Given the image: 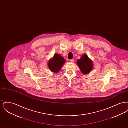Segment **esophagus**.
<instances>
[{
	"label": "esophagus",
	"instance_id": "34e87169",
	"mask_svg": "<svg viewBox=\"0 0 128 128\" xmlns=\"http://www.w3.org/2000/svg\"><path fill=\"white\" fill-rule=\"evenodd\" d=\"M74 60H70V61L71 62H72H72H74Z\"/></svg>",
	"mask_w": 128,
	"mask_h": 128
}]
</instances>
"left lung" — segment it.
<instances>
[{"mask_svg":"<svg viewBox=\"0 0 128 128\" xmlns=\"http://www.w3.org/2000/svg\"><path fill=\"white\" fill-rule=\"evenodd\" d=\"M77 64L82 73L84 75L90 73L94 66L92 61L85 54L82 55L80 58L77 60Z\"/></svg>","mask_w":128,"mask_h":128,"instance_id":"obj_1","label":"left lung"}]
</instances>
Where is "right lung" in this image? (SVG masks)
Masks as SVG:
<instances>
[{
    "mask_svg": "<svg viewBox=\"0 0 128 128\" xmlns=\"http://www.w3.org/2000/svg\"><path fill=\"white\" fill-rule=\"evenodd\" d=\"M65 62V59L61 55L56 53L53 57L49 60L48 66L52 72L57 73L60 70Z\"/></svg>",
    "mask_w": 128,
    "mask_h": 128,
    "instance_id": "add662e5",
    "label": "right lung"
}]
</instances>
